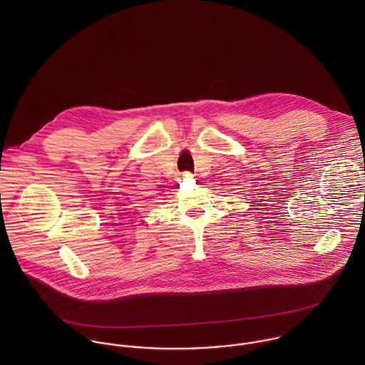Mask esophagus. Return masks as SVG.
<instances>
[{
	"mask_svg": "<svg viewBox=\"0 0 365 365\" xmlns=\"http://www.w3.org/2000/svg\"><path fill=\"white\" fill-rule=\"evenodd\" d=\"M182 177H184V178H191V177H192V173H190V171H185V173L182 174Z\"/></svg>",
	"mask_w": 365,
	"mask_h": 365,
	"instance_id": "obj_1",
	"label": "esophagus"
}]
</instances>
